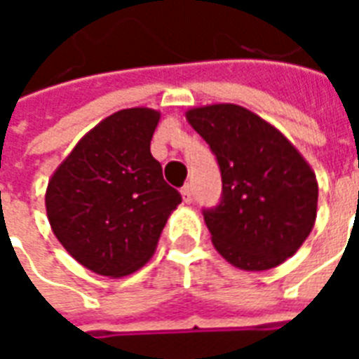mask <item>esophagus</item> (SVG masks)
Listing matches in <instances>:
<instances>
[{"label":"esophagus","instance_id":"1","mask_svg":"<svg viewBox=\"0 0 359 359\" xmlns=\"http://www.w3.org/2000/svg\"><path fill=\"white\" fill-rule=\"evenodd\" d=\"M180 194H182V200L187 203L192 202V187H190V184H184L182 190H180Z\"/></svg>","mask_w":359,"mask_h":359}]
</instances>
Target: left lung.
I'll return each instance as SVG.
<instances>
[{
  "mask_svg": "<svg viewBox=\"0 0 359 359\" xmlns=\"http://www.w3.org/2000/svg\"><path fill=\"white\" fill-rule=\"evenodd\" d=\"M187 118L221 171L219 203L202 210L213 246L241 269L283 264L316 223L313 171L275 126L241 105L198 107Z\"/></svg>",
  "mask_w": 359,
  "mask_h": 359,
  "instance_id": "8db88e82",
  "label": "left lung"
}]
</instances>
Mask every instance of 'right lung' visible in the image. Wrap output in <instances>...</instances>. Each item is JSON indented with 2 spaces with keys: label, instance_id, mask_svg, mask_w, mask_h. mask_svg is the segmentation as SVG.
I'll list each match as a JSON object with an SVG mask.
<instances>
[{
  "label": "right lung",
  "instance_id": "1",
  "mask_svg": "<svg viewBox=\"0 0 359 359\" xmlns=\"http://www.w3.org/2000/svg\"><path fill=\"white\" fill-rule=\"evenodd\" d=\"M159 113H113L59 165L46 192L48 219L71 256L105 277H125L156 252L180 202L149 151Z\"/></svg>",
  "mask_w": 359,
  "mask_h": 359
}]
</instances>
